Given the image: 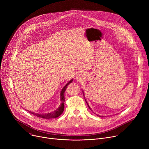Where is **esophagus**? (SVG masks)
Wrapping results in <instances>:
<instances>
[{"instance_id":"34e87169","label":"esophagus","mask_w":149,"mask_h":149,"mask_svg":"<svg viewBox=\"0 0 149 149\" xmlns=\"http://www.w3.org/2000/svg\"><path fill=\"white\" fill-rule=\"evenodd\" d=\"M84 79H85V75L82 72H80L77 76V80L79 82L83 81V80H84Z\"/></svg>"}]
</instances>
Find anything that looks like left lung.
I'll return each mask as SVG.
<instances>
[{
  "mask_svg": "<svg viewBox=\"0 0 149 149\" xmlns=\"http://www.w3.org/2000/svg\"><path fill=\"white\" fill-rule=\"evenodd\" d=\"M86 102H87V105H88V107H89V108L90 109V106H89V105L88 104V103H87V101H86ZM99 116V117H103V116Z\"/></svg>",
  "mask_w": 149,
  "mask_h": 149,
  "instance_id": "obj_1",
  "label": "left lung"
}]
</instances>
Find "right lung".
Returning <instances> with one entry per match:
<instances>
[{
    "mask_svg": "<svg viewBox=\"0 0 149 149\" xmlns=\"http://www.w3.org/2000/svg\"><path fill=\"white\" fill-rule=\"evenodd\" d=\"M73 79L70 80L65 86L63 87V88H62V91H61V105H59V107H58V109H57L56 110H55L53 112L51 113H49L48 114H37V113H35L33 112H31L28 110H26L28 111H29L30 113L38 117H40L42 118H45V119H51V118H56L58 117H59L63 111V110H64V101H65V98H64V93L67 88V86L69 85V84L71 83L72 82Z\"/></svg>",
    "mask_w": 149,
    "mask_h": 149,
    "instance_id": "1",
    "label": "right lung"
}]
</instances>
